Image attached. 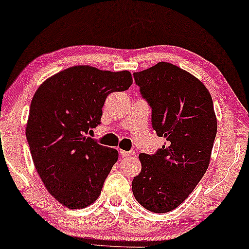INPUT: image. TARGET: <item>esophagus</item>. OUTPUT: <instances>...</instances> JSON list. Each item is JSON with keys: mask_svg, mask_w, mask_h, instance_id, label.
<instances>
[{"mask_svg": "<svg viewBox=\"0 0 249 249\" xmlns=\"http://www.w3.org/2000/svg\"><path fill=\"white\" fill-rule=\"evenodd\" d=\"M134 152L133 151H124V150H120V156L121 157H130V156H133Z\"/></svg>", "mask_w": 249, "mask_h": 249, "instance_id": "34e87169", "label": "esophagus"}]
</instances>
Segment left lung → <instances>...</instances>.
<instances>
[{
    "label": "left lung",
    "mask_w": 249,
    "mask_h": 249,
    "mask_svg": "<svg viewBox=\"0 0 249 249\" xmlns=\"http://www.w3.org/2000/svg\"><path fill=\"white\" fill-rule=\"evenodd\" d=\"M133 76L165 143L152 156L139 154L141 172L132 192L145 210L166 213L185 201L209 168L217 131L213 100L201 80L171 63Z\"/></svg>",
    "instance_id": "obj_1"
}]
</instances>
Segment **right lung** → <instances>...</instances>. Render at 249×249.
Wrapping results in <instances>:
<instances>
[{"instance_id": "obj_1", "label": "right lung", "mask_w": 249, "mask_h": 249, "mask_svg": "<svg viewBox=\"0 0 249 249\" xmlns=\"http://www.w3.org/2000/svg\"><path fill=\"white\" fill-rule=\"evenodd\" d=\"M132 83L128 71L78 65L47 78L36 90L27 142L39 178L62 205L84 209L99 197L119 154L87 133L100 124L109 93L127 90Z\"/></svg>"}]
</instances>
